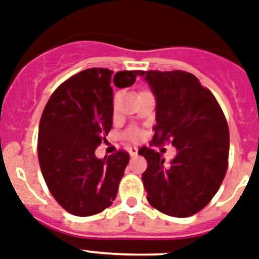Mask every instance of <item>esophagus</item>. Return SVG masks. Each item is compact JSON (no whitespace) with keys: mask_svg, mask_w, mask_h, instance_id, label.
<instances>
[{"mask_svg":"<svg viewBox=\"0 0 259 259\" xmlns=\"http://www.w3.org/2000/svg\"><path fill=\"white\" fill-rule=\"evenodd\" d=\"M128 152H130V154H131V156H138V154H139V148L130 147V148H128Z\"/></svg>","mask_w":259,"mask_h":259,"instance_id":"obj_1","label":"esophagus"}]
</instances>
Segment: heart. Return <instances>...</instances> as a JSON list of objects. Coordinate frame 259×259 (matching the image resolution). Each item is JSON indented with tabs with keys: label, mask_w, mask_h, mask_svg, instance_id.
Wrapping results in <instances>:
<instances>
[{
	"label": "heart",
	"mask_w": 259,
	"mask_h": 259,
	"mask_svg": "<svg viewBox=\"0 0 259 259\" xmlns=\"http://www.w3.org/2000/svg\"><path fill=\"white\" fill-rule=\"evenodd\" d=\"M128 138L130 139H132V140H136V139H139V136H140V132L138 131V130H130V131H128Z\"/></svg>",
	"instance_id": "1"
}]
</instances>
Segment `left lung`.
Returning <instances> with one entry per match:
<instances>
[{"instance_id": "obj_1", "label": "left lung", "mask_w": 259, "mask_h": 259, "mask_svg": "<svg viewBox=\"0 0 259 259\" xmlns=\"http://www.w3.org/2000/svg\"><path fill=\"white\" fill-rule=\"evenodd\" d=\"M156 98L152 143L170 141L177 154L165 163L162 153L143 147L148 167L143 182L152 207L174 218L195 215L218 193L229 156V130L222 107L194 74L183 70H148L140 74ZM116 85V83H115Z\"/></svg>"}]
</instances>
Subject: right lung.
I'll return each mask as SVG.
<instances>
[{
    "label": "right lung",
    "mask_w": 259,
    "mask_h": 259,
    "mask_svg": "<svg viewBox=\"0 0 259 259\" xmlns=\"http://www.w3.org/2000/svg\"><path fill=\"white\" fill-rule=\"evenodd\" d=\"M110 69L90 68L66 79L46 105L37 138V157L51 194L64 209L92 216L112 204L130 161L127 152L97 158L96 149L112 127ZM140 70L114 76L118 88L134 85Z\"/></svg>",
    "instance_id": "obj_1"
}]
</instances>
